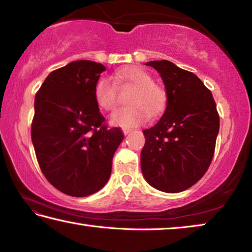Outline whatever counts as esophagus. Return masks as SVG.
Listing matches in <instances>:
<instances>
[{
    "label": "esophagus",
    "mask_w": 252,
    "mask_h": 252,
    "mask_svg": "<svg viewBox=\"0 0 252 252\" xmlns=\"http://www.w3.org/2000/svg\"><path fill=\"white\" fill-rule=\"evenodd\" d=\"M132 131V129H130V127H122V132L125 134H127V133H130V132Z\"/></svg>",
    "instance_id": "obj_1"
}]
</instances>
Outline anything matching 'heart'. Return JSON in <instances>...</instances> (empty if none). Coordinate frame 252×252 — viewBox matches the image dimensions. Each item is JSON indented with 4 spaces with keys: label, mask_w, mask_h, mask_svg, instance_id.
<instances>
[{
    "label": "heart",
    "mask_w": 252,
    "mask_h": 252,
    "mask_svg": "<svg viewBox=\"0 0 252 252\" xmlns=\"http://www.w3.org/2000/svg\"><path fill=\"white\" fill-rule=\"evenodd\" d=\"M116 81L120 84L134 87L129 106L114 111L110 121L121 126H139L149 120L150 114L158 117L167 104V94L160 85L153 82L152 75L142 67L130 65L117 72ZM93 96L96 105L104 111H111L117 105V85L106 76H101L94 84Z\"/></svg>",
    "instance_id": "heart-1"
}]
</instances>
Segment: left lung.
Instances as JSON below:
<instances>
[{
    "label": "left lung",
    "mask_w": 252,
    "mask_h": 252,
    "mask_svg": "<svg viewBox=\"0 0 252 252\" xmlns=\"http://www.w3.org/2000/svg\"><path fill=\"white\" fill-rule=\"evenodd\" d=\"M159 72L167 108L155 126L143 130L141 169L149 185L177 193L197 183L215 153L220 119L212 93L192 72L172 62H148Z\"/></svg>",
    "instance_id": "left-lung-1"
}]
</instances>
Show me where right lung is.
I'll list each match as a JSON object with an SVG mask.
<instances>
[{
    "instance_id": "1",
    "label": "right lung",
    "mask_w": 252,
    "mask_h": 252,
    "mask_svg": "<svg viewBox=\"0 0 252 252\" xmlns=\"http://www.w3.org/2000/svg\"><path fill=\"white\" fill-rule=\"evenodd\" d=\"M104 70L89 60L71 62L51 72L34 100L31 138L41 171L72 197L104 187L125 138L119 127H108L93 96Z\"/></svg>"
}]
</instances>
